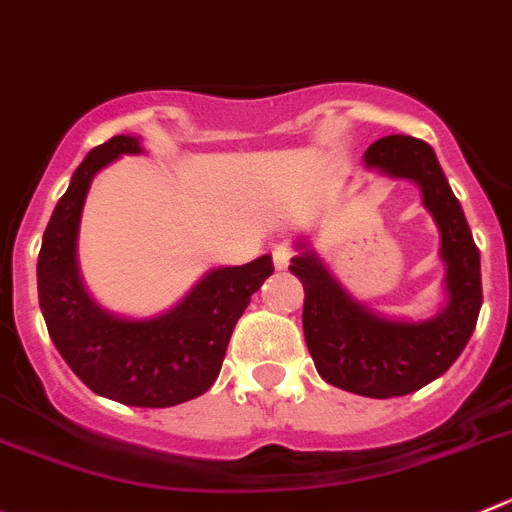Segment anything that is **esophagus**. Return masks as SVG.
Here are the masks:
<instances>
[{
  "mask_svg": "<svg viewBox=\"0 0 512 512\" xmlns=\"http://www.w3.org/2000/svg\"><path fill=\"white\" fill-rule=\"evenodd\" d=\"M271 256H274V266H276V269L284 271L289 264H292L294 248L287 246V243H279V246H274V251H271Z\"/></svg>",
  "mask_w": 512,
  "mask_h": 512,
  "instance_id": "esophagus-1",
  "label": "esophagus"
}]
</instances>
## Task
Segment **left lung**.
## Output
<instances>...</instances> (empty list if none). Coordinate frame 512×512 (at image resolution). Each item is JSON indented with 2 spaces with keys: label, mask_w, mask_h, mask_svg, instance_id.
<instances>
[{
  "label": "left lung",
  "mask_w": 512,
  "mask_h": 512,
  "mask_svg": "<svg viewBox=\"0 0 512 512\" xmlns=\"http://www.w3.org/2000/svg\"><path fill=\"white\" fill-rule=\"evenodd\" d=\"M365 167L406 177L421 187L439 225L447 266V304L431 320H386L355 302L322 261L299 243L292 271L304 287V340L317 373L342 391L368 398L406 396L442 373L470 342L482 307L480 251L452 187L426 142L391 134L365 152Z\"/></svg>",
  "instance_id": "8db88e82"
}]
</instances>
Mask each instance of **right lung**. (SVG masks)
Listing matches in <instances>:
<instances>
[{"instance_id": "right-lung-1", "label": "right lung", "mask_w": 512, "mask_h": 512, "mask_svg": "<svg viewBox=\"0 0 512 512\" xmlns=\"http://www.w3.org/2000/svg\"><path fill=\"white\" fill-rule=\"evenodd\" d=\"M142 154L137 137H111L88 152L58 200L37 259V294L55 348L93 393L126 406L167 409L213 386L251 294L274 274L271 256L213 269L170 312L126 320L98 307L78 274L75 241L98 170Z\"/></svg>"}]
</instances>
